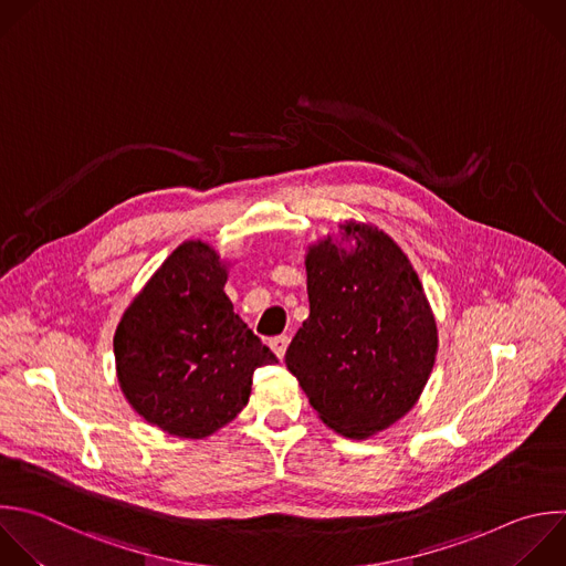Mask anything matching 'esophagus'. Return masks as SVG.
Here are the masks:
<instances>
[{"instance_id":"esophagus-1","label":"esophagus","mask_w":566,"mask_h":566,"mask_svg":"<svg viewBox=\"0 0 566 566\" xmlns=\"http://www.w3.org/2000/svg\"><path fill=\"white\" fill-rule=\"evenodd\" d=\"M289 335H275V337H271V348H273V353L280 357V359H284V353H286V348H289Z\"/></svg>"}]
</instances>
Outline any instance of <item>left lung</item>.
Here are the masks:
<instances>
[{"label": "left lung", "mask_w": 566, "mask_h": 566, "mask_svg": "<svg viewBox=\"0 0 566 566\" xmlns=\"http://www.w3.org/2000/svg\"><path fill=\"white\" fill-rule=\"evenodd\" d=\"M308 244L311 313L286 348L319 420L364 440L394 427L420 400L438 353V326L422 282L405 251L378 227L339 224Z\"/></svg>", "instance_id": "8db88e82"}]
</instances>
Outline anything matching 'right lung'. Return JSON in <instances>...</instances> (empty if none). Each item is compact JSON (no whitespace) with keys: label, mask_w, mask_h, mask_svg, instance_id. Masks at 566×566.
Returning a JSON list of instances; mask_svg holds the SVG:
<instances>
[{"label":"right lung","mask_w":566,"mask_h":566,"mask_svg":"<svg viewBox=\"0 0 566 566\" xmlns=\"http://www.w3.org/2000/svg\"><path fill=\"white\" fill-rule=\"evenodd\" d=\"M227 269L211 244H179L115 328L119 389L168 436H213L249 405L253 370L277 361L233 311Z\"/></svg>","instance_id":"right-lung-1"}]
</instances>
